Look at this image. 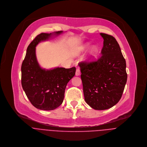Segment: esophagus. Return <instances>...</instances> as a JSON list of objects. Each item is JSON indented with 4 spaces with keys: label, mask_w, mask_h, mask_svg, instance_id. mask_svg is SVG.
I'll list each match as a JSON object with an SVG mask.
<instances>
[{
    "label": "esophagus",
    "mask_w": 147,
    "mask_h": 147,
    "mask_svg": "<svg viewBox=\"0 0 147 147\" xmlns=\"http://www.w3.org/2000/svg\"><path fill=\"white\" fill-rule=\"evenodd\" d=\"M80 75V69L79 68H77L76 71V73H75V75L76 76H79Z\"/></svg>",
    "instance_id": "esophagus-1"
}]
</instances>
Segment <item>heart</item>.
I'll use <instances>...</instances> for the list:
<instances>
[{
  "label": "heart",
  "instance_id": "obj_1",
  "mask_svg": "<svg viewBox=\"0 0 147 147\" xmlns=\"http://www.w3.org/2000/svg\"><path fill=\"white\" fill-rule=\"evenodd\" d=\"M90 46V44L89 42H86L85 44L79 47L75 50L74 55L77 56H80L81 54L86 52ZM98 51H99V49L97 46L94 45L91 47L87 55V60L88 61L92 60L94 59V57L96 56V54L98 53Z\"/></svg>",
  "mask_w": 147,
  "mask_h": 147
}]
</instances>
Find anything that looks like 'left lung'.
Masks as SVG:
<instances>
[{
    "label": "left lung",
    "mask_w": 147,
    "mask_h": 147,
    "mask_svg": "<svg viewBox=\"0 0 147 147\" xmlns=\"http://www.w3.org/2000/svg\"><path fill=\"white\" fill-rule=\"evenodd\" d=\"M100 35L103 39L100 57L96 61L79 65L86 102L95 110H103L120 100L127 74L126 61L116 40L109 34Z\"/></svg>",
    "instance_id": "8db88e82"
}]
</instances>
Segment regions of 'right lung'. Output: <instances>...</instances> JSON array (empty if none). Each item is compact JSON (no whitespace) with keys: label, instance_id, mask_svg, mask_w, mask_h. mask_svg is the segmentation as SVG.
<instances>
[{"label":"right lung","instance_id":"right-lung-1","mask_svg":"<svg viewBox=\"0 0 147 147\" xmlns=\"http://www.w3.org/2000/svg\"><path fill=\"white\" fill-rule=\"evenodd\" d=\"M63 33V31H59L38 35L28 46L22 64V88L31 103L40 110H52L60 106L67 84L75 75V67L45 69L40 66L37 59L36 48L39 43Z\"/></svg>","mask_w":147,"mask_h":147}]
</instances>
